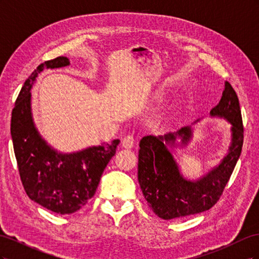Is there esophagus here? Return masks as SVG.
I'll return each mask as SVG.
<instances>
[{
  "label": "esophagus",
  "instance_id": "esophagus-1",
  "mask_svg": "<svg viewBox=\"0 0 259 259\" xmlns=\"http://www.w3.org/2000/svg\"><path fill=\"white\" fill-rule=\"evenodd\" d=\"M135 146V137L133 135H127L125 136L122 140V147L126 148V149H131Z\"/></svg>",
  "mask_w": 259,
  "mask_h": 259
}]
</instances>
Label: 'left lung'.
Wrapping results in <instances>:
<instances>
[{
	"instance_id": "obj_1",
	"label": "left lung",
	"mask_w": 259,
	"mask_h": 259,
	"mask_svg": "<svg viewBox=\"0 0 259 259\" xmlns=\"http://www.w3.org/2000/svg\"><path fill=\"white\" fill-rule=\"evenodd\" d=\"M210 114L223 116L232 124V142L223 162L198 182L183 178L166 148V144L174 145L177 137H182L184 145L189 142V127H183L175 134L150 135L140 140L138 182L149 207L160 218H184L209 209L221 199L229 182L242 151L244 132L239 98L229 82L226 81L222 99L211 109Z\"/></svg>"
}]
</instances>
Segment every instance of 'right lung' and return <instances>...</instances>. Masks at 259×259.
<instances>
[{
  "label": "right lung",
  "instance_id": "right-lung-1",
  "mask_svg": "<svg viewBox=\"0 0 259 259\" xmlns=\"http://www.w3.org/2000/svg\"><path fill=\"white\" fill-rule=\"evenodd\" d=\"M69 65L57 57L38 66L23 84L12 112L11 134L20 180L28 197L57 214H72L82 208L96 192L107 164L115 154L120 140L58 154L45 144L31 116L30 90L44 68Z\"/></svg>",
  "mask_w": 259,
  "mask_h": 259
}]
</instances>
